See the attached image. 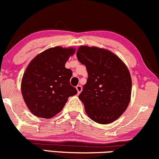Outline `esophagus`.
<instances>
[{"instance_id": "obj_1", "label": "esophagus", "mask_w": 159, "mask_h": 159, "mask_svg": "<svg viewBox=\"0 0 159 159\" xmlns=\"http://www.w3.org/2000/svg\"><path fill=\"white\" fill-rule=\"evenodd\" d=\"M76 90H77V93H78V94H80V92H81L82 91V90H83V88H82V86L81 85H77V86L76 87Z\"/></svg>"}]
</instances>
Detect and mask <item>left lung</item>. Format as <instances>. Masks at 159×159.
Listing matches in <instances>:
<instances>
[{"mask_svg": "<svg viewBox=\"0 0 159 159\" xmlns=\"http://www.w3.org/2000/svg\"><path fill=\"white\" fill-rule=\"evenodd\" d=\"M76 57L85 65L87 83L79 95L92 120L108 124L126 111L130 102L132 80L127 67L109 50L80 46Z\"/></svg>", "mask_w": 159, "mask_h": 159, "instance_id": "8db88e82", "label": "left lung"}]
</instances>
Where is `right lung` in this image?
<instances>
[{"instance_id": "1", "label": "right lung", "mask_w": 159, "mask_h": 159, "mask_svg": "<svg viewBox=\"0 0 159 159\" xmlns=\"http://www.w3.org/2000/svg\"><path fill=\"white\" fill-rule=\"evenodd\" d=\"M75 49L55 47L37 55L28 65L21 80V93L33 115L51 118L63 109L69 97L77 94L70 85V69L65 68Z\"/></svg>"}]
</instances>
